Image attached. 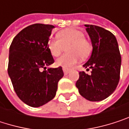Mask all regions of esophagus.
I'll return each mask as SVG.
<instances>
[{"instance_id": "34e87169", "label": "esophagus", "mask_w": 129, "mask_h": 129, "mask_svg": "<svg viewBox=\"0 0 129 129\" xmlns=\"http://www.w3.org/2000/svg\"><path fill=\"white\" fill-rule=\"evenodd\" d=\"M63 72H64L65 75H67V74L69 72V69H66V68H63Z\"/></svg>"}]
</instances>
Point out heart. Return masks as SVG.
<instances>
[{
    "label": "heart",
    "instance_id": "heart-1",
    "mask_svg": "<svg viewBox=\"0 0 129 129\" xmlns=\"http://www.w3.org/2000/svg\"><path fill=\"white\" fill-rule=\"evenodd\" d=\"M57 39H50L48 47L51 54L58 57L66 48V53L57 59L56 65L63 68H71L77 63L79 57L85 59L90 55L92 46L90 41L84 37L81 30L75 28H66L57 34Z\"/></svg>",
    "mask_w": 129,
    "mask_h": 129
}]
</instances>
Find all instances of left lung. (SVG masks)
Here are the masks:
<instances>
[{"label": "left lung", "mask_w": 129, "mask_h": 129, "mask_svg": "<svg viewBox=\"0 0 129 129\" xmlns=\"http://www.w3.org/2000/svg\"><path fill=\"white\" fill-rule=\"evenodd\" d=\"M90 36L92 52L84 65L91 74L79 72L76 87L86 99L99 102L108 98L116 88L120 75L121 55L115 36L103 27L85 24Z\"/></svg>", "instance_id": "obj_1"}]
</instances>
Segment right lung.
Here are the masks:
<instances>
[{
  "label": "right lung",
  "mask_w": 129,
  "mask_h": 129,
  "mask_svg": "<svg viewBox=\"0 0 129 129\" xmlns=\"http://www.w3.org/2000/svg\"><path fill=\"white\" fill-rule=\"evenodd\" d=\"M54 28L51 24H31L15 37L10 47L9 76L18 98L30 107L53 99L63 76L61 66L47 70L45 67L54 62L48 47Z\"/></svg>",
  "instance_id": "obj_1"
}]
</instances>
